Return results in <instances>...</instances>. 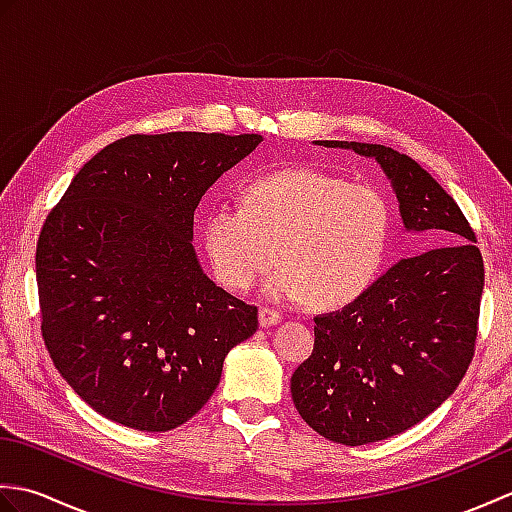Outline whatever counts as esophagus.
<instances>
[{
	"label": "esophagus",
	"instance_id": "obj_1",
	"mask_svg": "<svg viewBox=\"0 0 512 512\" xmlns=\"http://www.w3.org/2000/svg\"><path fill=\"white\" fill-rule=\"evenodd\" d=\"M281 321V314L273 308H259V325L268 328V325H277Z\"/></svg>",
	"mask_w": 512,
	"mask_h": 512
}]
</instances>
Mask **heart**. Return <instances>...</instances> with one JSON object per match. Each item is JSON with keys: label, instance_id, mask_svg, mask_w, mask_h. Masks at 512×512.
<instances>
[{"label": "heart", "instance_id": "b5f03b06", "mask_svg": "<svg viewBox=\"0 0 512 512\" xmlns=\"http://www.w3.org/2000/svg\"><path fill=\"white\" fill-rule=\"evenodd\" d=\"M394 209L372 184L319 169H281L250 180L242 209L226 202L204 215V248L217 281L246 292L275 262L266 295L310 301L317 310L350 306L385 266Z\"/></svg>", "mask_w": 512, "mask_h": 512}]
</instances>
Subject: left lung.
I'll use <instances>...</instances> for the list:
<instances>
[{"label":"left lung","mask_w":512,"mask_h":512,"mask_svg":"<svg viewBox=\"0 0 512 512\" xmlns=\"http://www.w3.org/2000/svg\"><path fill=\"white\" fill-rule=\"evenodd\" d=\"M317 145L374 158L407 231L440 244L400 259L350 306L314 317V350L290 378L292 402L319 436L358 447L407 431L460 385L475 354L484 262L460 206L416 160L385 145Z\"/></svg>","instance_id":"8db88e82"}]
</instances>
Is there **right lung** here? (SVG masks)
Instances as JSON below:
<instances>
[{
    "instance_id": "obj_1",
    "label": "right lung",
    "mask_w": 512,
    "mask_h": 512,
    "mask_svg": "<svg viewBox=\"0 0 512 512\" xmlns=\"http://www.w3.org/2000/svg\"><path fill=\"white\" fill-rule=\"evenodd\" d=\"M259 134H132L101 149L48 213L37 242L41 336L101 416L169 431L198 413L257 308L204 275L191 244L206 189Z\"/></svg>"
}]
</instances>
